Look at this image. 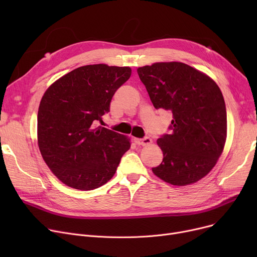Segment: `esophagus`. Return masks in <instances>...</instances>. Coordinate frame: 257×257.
I'll return each mask as SVG.
<instances>
[{"instance_id":"34e87169","label":"esophagus","mask_w":257,"mask_h":257,"mask_svg":"<svg viewBox=\"0 0 257 257\" xmlns=\"http://www.w3.org/2000/svg\"><path fill=\"white\" fill-rule=\"evenodd\" d=\"M136 143L141 146H147L152 144V140L150 138H144V139H136Z\"/></svg>"}]
</instances>
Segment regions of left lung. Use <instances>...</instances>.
Segmentation results:
<instances>
[{"label":"left lung","mask_w":257,"mask_h":257,"mask_svg":"<svg viewBox=\"0 0 257 257\" xmlns=\"http://www.w3.org/2000/svg\"><path fill=\"white\" fill-rule=\"evenodd\" d=\"M156 109L171 111V134L157 140L164 159L152 172L167 183L184 186L205 177L223 153L227 114L214 81L182 62H155L138 69Z\"/></svg>","instance_id":"1"}]
</instances>
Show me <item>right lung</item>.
<instances>
[{"label": "right lung", "mask_w": 257, "mask_h": 257, "mask_svg": "<svg viewBox=\"0 0 257 257\" xmlns=\"http://www.w3.org/2000/svg\"><path fill=\"white\" fill-rule=\"evenodd\" d=\"M130 76L129 66L88 64L45 91L37 113V144L49 169L65 185L90 191L113 177L130 139L97 123Z\"/></svg>", "instance_id": "obj_1"}]
</instances>
